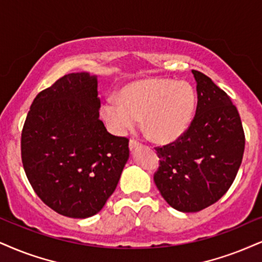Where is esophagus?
Returning <instances> with one entry per match:
<instances>
[{"label": "esophagus", "mask_w": 262, "mask_h": 262, "mask_svg": "<svg viewBox=\"0 0 262 262\" xmlns=\"http://www.w3.org/2000/svg\"><path fill=\"white\" fill-rule=\"evenodd\" d=\"M141 147V143H138L137 141L135 140H130V142H128V148H130L131 151H134L135 149H137V148Z\"/></svg>", "instance_id": "obj_1"}]
</instances>
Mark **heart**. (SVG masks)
I'll return each instance as SVG.
<instances>
[{"label": "heart", "mask_w": 262, "mask_h": 262, "mask_svg": "<svg viewBox=\"0 0 262 262\" xmlns=\"http://www.w3.org/2000/svg\"><path fill=\"white\" fill-rule=\"evenodd\" d=\"M195 106V91L188 82L150 77L122 87L118 99L103 104L102 116L116 135H124L142 119L151 140L171 143L188 130Z\"/></svg>", "instance_id": "1"}]
</instances>
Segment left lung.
Here are the masks:
<instances>
[{"label":"left lung","mask_w":262,"mask_h":262,"mask_svg":"<svg viewBox=\"0 0 262 262\" xmlns=\"http://www.w3.org/2000/svg\"><path fill=\"white\" fill-rule=\"evenodd\" d=\"M195 115L186 134L157 147L159 169L154 182L167 204L196 212L217 202L230 189L242 164L245 136L230 96L198 70Z\"/></svg>","instance_id":"8db88e82"}]
</instances>
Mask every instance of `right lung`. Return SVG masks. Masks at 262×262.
Instances as JSON below:
<instances>
[{
  "label": "right lung",
  "mask_w": 262,
  "mask_h": 262,
  "mask_svg": "<svg viewBox=\"0 0 262 262\" xmlns=\"http://www.w3.org/2000/svg\"><path fill=\"white\" fill-rule=\"evenodd\" d=\"M97 76L72 73L35 97L21 131V161L35 193L58 214L101 211L128 159V140L99 120Z\"/></svg>",
  "instance_id": "add662e5"
}]
</instances>
